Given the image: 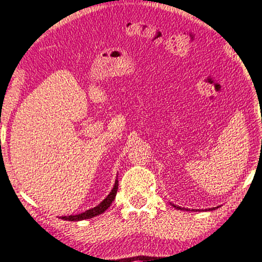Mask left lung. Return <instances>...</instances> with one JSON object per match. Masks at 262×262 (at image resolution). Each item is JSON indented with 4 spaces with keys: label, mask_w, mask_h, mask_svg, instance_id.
<instances>
[{
    "label": "left lung",
    "mask_w": 262,
    "mask_h": 262,
    "mask_svg": "<svg viewBox=\"0 0 262 262\" xmlns=\"http://www.w3.org/2000/svg\"><path fill=\"white\" fill-rule=\"evenodd\" d=\"M172 206H173V207H176V209H177V210H184V209H182L181 206H177V205H173V204H172ZM219 207H220V206H217V207H212V209H207V210H209V211H210V210H215V209H219Z\"/></svg>",
    "instance_id": "left-lung-1"
}]
</instances>
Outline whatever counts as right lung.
I'll list each match as a JSON object with an SVG mask.
<instances>
[{
  "mask_svg": "<svg viewBox=\"0 0 262 262\" xmlns=\"http://www.w3.org/2000/svg\"><path fill=\"white\" fill-rule=\"evenodd\" d=\"M117 189H118V179H116L112 190L110 191V194L107 195L105 199L101 201L97 206L93 207V209L86 210L85 212L79 213V215L62 216V220H64V221H83V220H89V219H93V217H95V216L101 215V213H103L107 209H108L110 205L112 204L113 200H115L116 194H117Z\"/></svg>",
  "mask_w": 262,
  "mask_h": 262,
  "instance_id": "right-lung-1",
  "label": "right lung"
}]
</instances>
